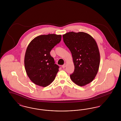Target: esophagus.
<instances>
[{
    "label": "esophagus",
    "mask_w": 121,
    "mask_h": 121,
    "mask_svg": "<svg viewBox=\"0 0 121 121\" xmlns=\"http://www.w3.org/2000/svg\"><path fill=\"white\" fill-rule=\"evenodd\" d=\"M66 64H64L62 66V68L64 69V68H65L66 67Z\"/></svg>",
    "instance_id": "1"
}]
</instances>
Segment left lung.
Instances as JSON below:
<instances>
[{
	"instance_id": "8db88e82",
	"label": "left lung",
	"mask_w": 121,
	"mask_h": 121,
	"mask_svg": "<svg viewBox=\"0 0 121 121\" xmlns=\"http://www.w3.org/2000/svg\"><path fill=\"white\" fill-rule=\"evenodd\" d=\"M63 37L74 65L70 78L77 85L84 86L92 82L98 71L100 56L97 43L90 35L82 32H69Z\"/></svg>"
}]
</instances>
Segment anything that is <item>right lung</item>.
<instances>
[{"instance_id":"right-lung-1","label":"right lung","mask_w":121,"mask_h":121,"mask_svg":"<svg viewBox=\"0 0 121 121\" xmlns=\"http://www.w3.org/2000/svg\"><path fill=\"white\" fill-rule=\"evenodd\" d=\"M61 38V35H41L29 43L25 54L24 66L28 76L35 84L45 87L54 80L59 67L55 64L50 52Z\"/></svg>"}]
</instances>
